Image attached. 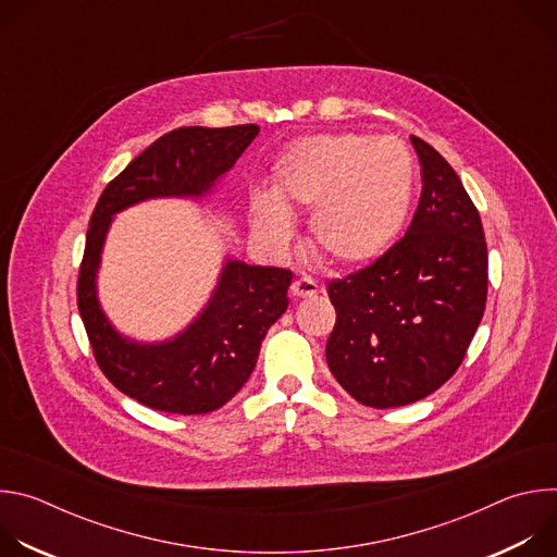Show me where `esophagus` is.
Returning <instances> with one entry per match:
<instances>
[{
    "label": "esophagus",
    "mask_w": 557,
    "mask_h": 557,
    "mask_svg": "<svg viewBox=\"0 0 557 557\" xmlns=\"http://www.w3.org/2000/svg\"><path fill=\"white\" fill-rule=\"evenodd\" d=\"M290 290H293L295 297H312V295H317V293L322 290V286L317 284L312 277H297V280L293 282Z\"/></svg>",
    "instance_id": "esophagus-1"
}]
</instances>
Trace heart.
<instances>
[{
    "instance_id": "1",
    "label": "heart",
    "mask_w": 557,
    "mask_h": 557,
    "mask_svg": "<svg viewBox=\"0 0 557 557\" xmlns=\"http://www.w3.org/2000/svg\"><path fill=\"white\" fill-rule=\"evenodd\" d=\"M414 183L412 153L399 140L357 132L306 136L275 158L269 200L253 202L251 224L262 243L286 249L293 240L288 213L312 209L317 253L342 267L363 264L401 233Z\"/></svg>"
}]
</instances>
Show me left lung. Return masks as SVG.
Wrapping results in <instances>:
<instances>
[{"instance_id":"left-lung-1","label":"left lung","mask_w":557,"mask_h":557,"mask_svg":"<svg viewBox=\"0 0 557 557\" xmlns=\"http://www.w3.org/2000/svg\"><path fill=\"white\" fill-rule=\"evenodd\" d=\"M423 191L406 235L329 284L337 322L326 361L339 385L383 410L425 399L462 363L487 301V245L458 174L419 136Z\"/></svg>"}]
</instances>
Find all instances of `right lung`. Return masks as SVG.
<instances>
[{
  "instance_id": "1",
  "label": "right lung",
  "mask_w": 557,
  "mask_h": 557,
  "mask_svg": "<svg viewBox=\"0 0 557 557\" xmlns=\"http://www.w3.org/2000/svg\"><path fill=\"white\" fill-rule=\"evenodd\" d=\"M260 134L258 125L178 127L153 140L103 189L78 269L76 304L103 374L138 404L172 414L222 408L251 376L262 339L288 308L293 273L226 258L196 320L165 342L121 335L97 295L112 218L151 198H202Z\"/></svg>"
}]
</instances>
